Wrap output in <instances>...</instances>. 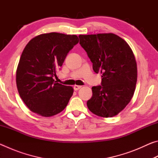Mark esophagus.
<instances>
[{
  "label": "esophagus",
  "instance_id": "34e87169",
  "mask_svg": "<svg viewBox=\"0 0 158 158\" xmlns=\"http://www.w3.org/2000/svg\"><path fill=\"white\" fill-rule=\"evenodd\" d=\"M81 88V85H75L74 86V90H78L79 89H80Z\"/></svg>",
  "mask_w": 158,
  "mask_h": 158
}]
</instances>
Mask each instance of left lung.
I'll return each mask as SVG.
<instances>
[{"label":"left lung","mask_w":158,"mask_h":158,"mask_svg":"<svg viewBox=\"0 0 158 158\" xmlns=\"http://www.w3.org/2000/svg\"><path fill=\"white\" fill-rule=\"evenodd\" d=\"M79 37L93 70L102 74L101 85L92 87L88 108L98 116H116L135 93L137 68L132 51L124 40L113 33L80 35Z\"/></svg>","instance_id":"8db88e82"}]
</instances>
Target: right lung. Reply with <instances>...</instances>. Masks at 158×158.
Masks as SVG:
<instances>
[{"instance_id":"add662e5","label":"right lung","mask_w":158,"mask_h":158,"mask_svg":"<svg viewBox=\"0 0 158 158\" xmlns=\"http://www.w3.org/2000/svg\"><path fill=\"white\" fill-rule=\"evenodd\" d=\"M79 38L75 35L42 34L31 40L21 53L16 81L23 102L34 113L52 116L66 107L73 94L71 86L53 80Z\"/></svg>"}]
</instances>
